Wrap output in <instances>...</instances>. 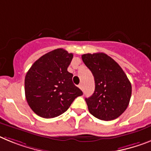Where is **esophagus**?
Listing matches in <instances>:
<instances>
[{"label": "esophagus", "instance_id": "1", "mask_svg": "<svg viewBox=\"0 0 151 151\" xmlns=\"http://www.w3.org/2000/svg\"><path fill=\"white\" fill-rule=\"evenodd\" d=\"M78 88H80L81 90H82V84H79V85H78Z\"/></svg>", "mask_w": 151, "mask_h": 151}]
</instances>
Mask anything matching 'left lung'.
<instances>
[{
	"label": "left lung",
	"mask_w": 151,
	"mask_h": 151,
	"mask_svg": "<svg viewBox=\"0 0 151 151\" xmlns=\"http://www.w3.org/2000/svg\"><path fill=\"white\" fill-rule=\"evenodd\" d=\"M82 59L95 78V91L86 99L89 112L103 121L116 119L129 105V79L118 63L105 53L84 54Z\"/></svg>",
	"instance_id": "8db88e82"
}]
</instances>
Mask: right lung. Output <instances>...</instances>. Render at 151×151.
Wrapping results in <instances>:
<instances>
[{
    "instance_id": "obj_1",
    "label": "right lung",
    "mask_w": 151,
    "mask_h": 151,
    "mask_svg": "<svg viewBox=\"0 0 151 151\" xmlns=\"http://www.w3.org/2000/svg\"><path fill=\"white\" fill-rule=\"evenodd\" d=\"M73 57V53L56 49L38 59L27 73L26 99L37 115L44 118L57 117L82 95L73 84V75L67 71Z\"/></svg>"
}]
</instances>
